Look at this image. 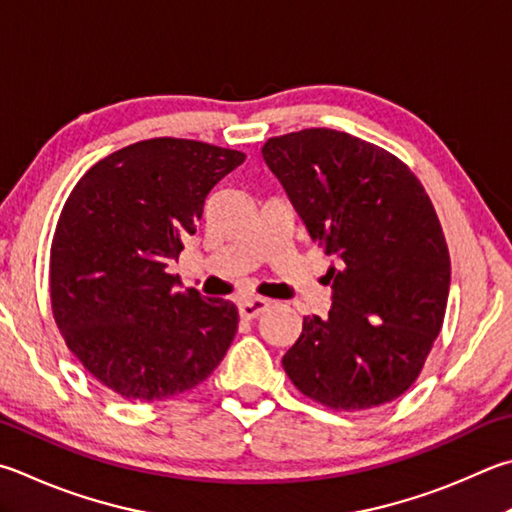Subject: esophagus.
I'll return each mask as SVG.
<instances>
[{
    "label": "esophagus",
    "mask_w": 512,
    "mask_h": 512,
    "mask_svg": "<svg viewBox=\"0 0 512 512\" xmlns=\"http://www.w3.org/2000/svg\"><path fill=\"white\" fill-rule=\"evenodd\" d=\"M271 302L264 300V297H246V300L239 302V315L246 320H253L257 315H262Z\"/></svg>",
    "instance_id": "obj_1"
}]
</instances>
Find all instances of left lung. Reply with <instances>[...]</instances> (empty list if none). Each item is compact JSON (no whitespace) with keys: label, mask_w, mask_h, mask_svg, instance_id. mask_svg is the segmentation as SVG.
<instances>
[{"label":"left lung","mask_w":512,"mask_h":512,"mask_svg":"<svg viewBox=\"0 0 512 512\" xmlns=\"http://www.w3.org/2000/svg\"><path fill=\"white\" fill-rule=\"evenodd\" d=\"M262 156L309 237L336 257L329 315H306L284 371L333 410L394 401L421 374L450 293L430 197L394 154L336 129L268 138Z\"/></svg>","instance_id":"obj_1"}]
</instances>
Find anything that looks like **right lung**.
<instances>
[{
    "label": "right lung",
    "instance_id": "obj_1",
    "mask_svg": "<svg viewBox=\"0 0 512 512\" xmlns=\"http://www.w3.org/2000/svg\"><path fill=\"white\" fill-rule=\"evenodd\" d=\"M224 147L152 138L109 154L71 190L51 244V306L67 347L127 401L203 383L237 333V306L176 291L167 273L212 188L244 163Z\"/></svg>",
    "mask_w": 512,
    "mask_h": 512
}]
</instances>
